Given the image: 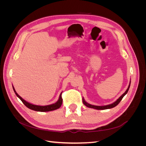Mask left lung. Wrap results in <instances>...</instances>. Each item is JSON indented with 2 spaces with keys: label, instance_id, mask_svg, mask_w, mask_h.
<instances>
[{
  "label": "left lung",
  "instance_id": "left-lung-1",
  "mask_svg": "<svg viewBox=\"0 0 146 146\" xmlns=\"http://www.w3.org/2000/svg\"><path fill=\"white\" fill-rule=\"evenodd\" d=\"M130 86V85H129V87H128L127 90H126V91L124 92V93H123L116 102H114V103L110 104V105H105V106H96V105H92L88 104L86 102H85V100H84L83 98V103L84 105H86L87 107L91 108H94V109H96V110H106V109H110V108H114V107H115L116 105H117L119 104V102H120L121 101V100L122 99V98H123V96H124L127 93L128 91H129V90Z\"/></svg>",
  "mask_w": 146,
  "mask_h": 146
}]
</instances>
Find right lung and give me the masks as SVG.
<instances>
[{"instance_id": "add662e5", "label": "right lung", "mask_w": 146, "mask_h": 146, "mask_svg": "<svg viewBox=\"0 0 146 146\" xmlns=\"http://www.w3.org/2000/svg\"><path fill=\"white\" fill-rule=\"evenodd\" d=\"M13 90H14L16 95L18 97V98L21 99V100L23 102V103L27 107V108L34 110V111H41V112H45V111H53V110H55L59 108L61 105H62L63 103V99L62 97H61V94H62V92L60 94V98L56 102V103L52 104V105H46V106H39V105H33L27 102H26L25 100H24L23 98H21V96H19L18 95V94L16 92L14 87H13Z\"/></svg>"}]
</instances>
